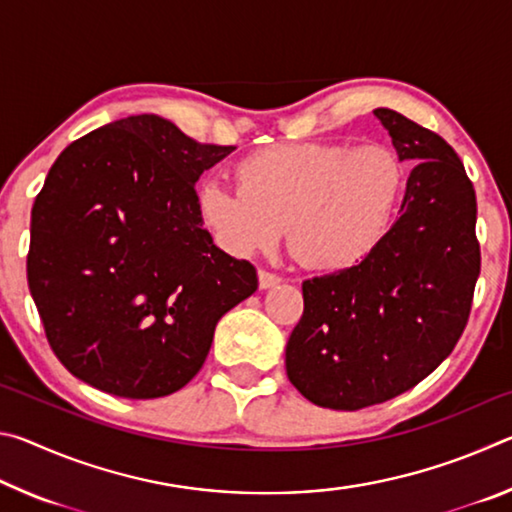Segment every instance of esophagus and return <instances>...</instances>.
<instances>
[{
  "label": "esophagus",
  "instance_id": "1",
  "mask_svg": "<svg viewBox=\"0 0 512 512\" xmlns=\"http://www.w3.org/2000/svg\"><path fill=\"white\" fill-rule=\"evenodd\" d=\"M257 277H259V289H273V287H277V284L282 282L280 275L268 273V271H259Z\"/></svg>",
  "mask_w": 512,
  "mask_h": 512
}]
</instances>
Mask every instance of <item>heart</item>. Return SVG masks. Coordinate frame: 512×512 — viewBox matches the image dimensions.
Listing matches in <instances>:
<instances>
[{
    "label": "heart",
    "instance_id": "1",
    "mask_svg": "<svg viewBox=\"0 0 512 512\" xmlns=\"http://www.w3.org/2000/svg\"><path fill=\"white\" fill-rule=\"evenodd\" d=\"M237 187L205 180L196 212L232 257L289 246L318 271H348L391 235L406 171L395 151L370 144H275L241 158Z\"/></svg>",
    "mask_w": 512,
    "mask_h": 512
}]
</instances>
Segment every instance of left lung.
<instances>
[{
  "label": "left lung",
  "instance_id": "1",
  "mask_svg": "<svg viewBox=\"0 0 512 512\" xmlns=\"http://www.w3.org/2000/svg\"><path fill=\"white\" fill-rule=\"evenodd\" d=\"M372 112L397 158L415 164L400 219L366 262L302 282L305 311L284 361L291 384L334 411L393 400L431 375L461 339L481 271L463 162L400 112Z\"/></svg>",
  "mask_w": 512,
  "mask_h": 512
}]
</instances>
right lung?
<instances>
[{"instance_id":"add662e5","label":"right lung","mask_w":512,"mask_h":512,"mask_svg":"<svg viewBox=\"0 0 512 512\" xmlns=\"http://www.w3.org/2000/svg\"><path fill=\"white\" fill-rule=\"evenodd\" d=\"M235 146L158 115L112 121L58 155L31 212L27 277L47 341L85 384L128 400L192 381L255 266L214 246L196 180Z\"/></svg>"}]
</instances>
